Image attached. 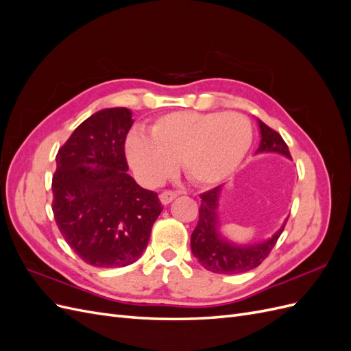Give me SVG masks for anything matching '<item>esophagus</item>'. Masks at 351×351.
<instances>
[{
  "instance_id": "obj_1",
  "label": "esophagus",
  "mask_w": 351,
  "mask_h": 351,
  "mask_svg": "<svg viewBox=\"0 0 351 351\" xmlns=\"http://www.w3.org/2000/svg\"><path fill=\"white\" fill-rule=\"evenodd\" d=\"M177 197V192L174 190H164V192L159 195V200H161L162 205H168L171 204V202Z\"/></svg>"
}]
</instances>
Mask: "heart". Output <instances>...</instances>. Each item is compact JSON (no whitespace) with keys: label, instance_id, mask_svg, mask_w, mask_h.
Here are the masks:
<instances>
[{"label":"heart","instance_id":"heart-1","mask_svg":"<svg viewBox=\"0 0 351 351\" xmlns=\"http://www.w3.org/2000/svg\"><path fill=\"white\" fill-rule=\"evenodd\" d=\"M252 137V124L240 112L177 111L158 117L149 136L132 133L125 154L134 171L151 182L171 174L180 161L189 182L215 186L236 173Z\"/></svg>","mask_w":351,"mask_h":351}]
</instances>
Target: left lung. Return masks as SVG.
<instances>
[{
	"label": "left lung",
	"instance_id": "1",
	"mask_svg": "<svg viewBox=\"0 0 351 351\" xmlns=\"http://www.w3.org/2000/svg\"><path fill=\"white\" fill-rule=\"evenodd\" d=\"M258 123L261 129V143L256 154L277 152L291 159L289 146L282 141V137L261 120H258ZM219 195L221 186L200 195L202 202L199 208V221L192 232V239H190L193 256L205 269L215 274L231 275L254 269L271 253L275 243L281 236L285 222L271 239L262 243L244 244V246L231 243L221 237L218 231L217 210Z\"/></svg>",
	"mask_w": 351,
	"mask_h": 351
}]
</instances>
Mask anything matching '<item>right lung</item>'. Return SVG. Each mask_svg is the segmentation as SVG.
Listing matches in <instances>:
<instances>
[{
  "label": "right lung",
  "mask_w": 351,
  "mask_h": 351,
  "mask_svg": "<svg viewBox=\"0 0 351 351\" xmlns=\"http://www.w3.org/2000/svg\"><path fill=\"white\" fill-rule=\"evenodd\" d=\"M133 124L127 108L101 110L60 147L52 177V212L80 259L123 268L142 256L162 205L127 174L124 143Z\"/></svg>",
  "instance_id": "right-lung-1"
}]
</instances>
